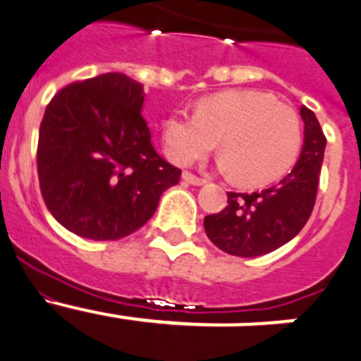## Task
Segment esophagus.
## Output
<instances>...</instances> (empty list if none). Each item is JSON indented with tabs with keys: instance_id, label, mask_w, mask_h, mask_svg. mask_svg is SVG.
<instances>
[{
	"instance_id": "obj_1",
	"label": "esophagus",
	"mask_w": 361,
	"mask_h": 361,
	"mask_svg": "<svg viewBox=\"0 0 361 361\" xmlns=\"http://www.w3.org/2000/svg\"><path fill=\"white\" fill-rule=\"evenodd\" d=\"M181 178H183V180L190 185H203L207 181V180H203V178H198L196 174H192V172H183V176Z\"/></svg>"
}]
</instances>
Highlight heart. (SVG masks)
<instances>
[{
  "instance_id": "heart-1",
  "label": "heart",
  "mask_w": 361,
  "mask_h": 361,
  "mask_svg": "<svg viewBox=\"0 0 361 361\" xmlns=\"http://www.w3.org/2000/svg\"><path fill=\"white\" fill-rule=\"evenodd\" d=\"M219 142L221 167L243 185L278 180L296 161L303 142L302 120L290 105L269 92L224 90L205 96L194 116H172L163 123L167 156L189 165Z\"/></svg>"
}]
</instances>
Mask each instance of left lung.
<instances>
[{
    "label": "left lung",
    "instance_id": "8db88e82",
    "mask_svg": "<svg viewBox=\"0 0 361 361\" xmlns=\"http://www.w3.org/2000/svg\"><path fill=\"white\" fill-rule=\"evenodd\" d=\"M300 114L305 140L293 171L259 192H227L224 211L203 219L209 240L227 255H267L293 240L311 216L327 140L311 109L302 106Z\"/></svg>",
    "mask_w": 361,
    "mask_h": 361
}]
</instances>
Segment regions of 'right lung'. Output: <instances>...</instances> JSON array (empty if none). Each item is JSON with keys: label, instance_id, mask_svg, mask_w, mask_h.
<instances>
[{"label": "right lung", "instance_id": "right-lung-1", "mask_svg": "<svg viewBox=\"0 0 361 361\" xmlns=\"http://www.w3.org/2000/svg\"><path fill=\"white\" fill-rule=\"evenodd\" d=\"M143 85L120 72L76 81L47 105L37 178L50 214L87 240L133 234L181 171L158 154L142 116Z\"/></svg>", "mask_w": 361, "mask_h": 361}]
</instances>
